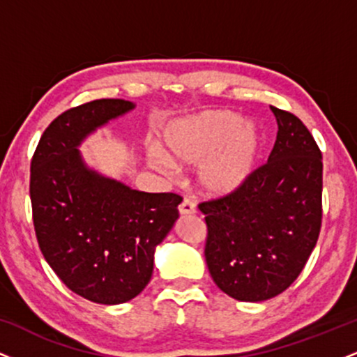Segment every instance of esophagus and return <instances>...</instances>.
<instances>
[{
    "instance_id": "34e87169",
    "label": "esophagus",
    "mask_w": 357,
    "mask_h": 357,
    "mask_svg": "<svg viewBox=\"0 0 357 357\" xmlns=\"http://www.w3.org/2000/svg\"><path fill=\"white\" fill-rule=\"evenodd\" d=\"M179 213H181V215H195V213H196L195 203H192L191 199L184 198L181 204H179Z\"/></svg>"
}]
</instances>
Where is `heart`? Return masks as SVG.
Returning a JSON list of instances; mask_svg holds the SVG:
<instances>
[{"label": "heart", "instance_id": "heart-1", "mask_svg": "<svg viewBox=\"0 0 357 357\" xmlns=\"http://www.w3.org/2000/svg\"><path fill=\"white\" fill-rule=\"evenodd\" d=\"M165 147L176 165H202L198 181L206 195L227 196L238 191L255 171L260 139L238 114L206 110L167 126ZM169 160L158 149L149 154L151 165L161 171L171 169Z\"/></svg>", "mask_w": 357, "mask_h": 357}]
</instances>
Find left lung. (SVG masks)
<instances>
[{
  "mask_svg": "<svg viewBox=\"0 0 357 357\" xmlns=\"http://www.w3.org/2000/svg\"><path fill=\"white\" fill-rule=\"evenodd\" d=\"M272 109L278 132L265 165L238 191L199 203L215 284L243 302L267 301L294 284L322 225V153L297 116Z\"/></svg>",
  "mask_w": 357,
  "mask_h": 357,
  "instance_id": "left-lung-1",
  "label": "left lung"
}]
</instances>
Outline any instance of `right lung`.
Instances as JSON below:
<instances>
[{
  "label": "right lung",
  "instance_id": "add662e5",
  "mask_svg": "<svg viewBox=\"0 0 357 357\" xmlns=\"http://www.w3.org/2000/svg\"><path fill=\"white\" fill-rule=\"evenodd\" d=\"M134 107L99 99L60 114L45 129L30 166L35 235L45 260L72 292L122 304L149 284L154 248L178 220L176 192H144L102 178L77 146L96 127Z\"/></svg>",
  "mask_w": 357,
  "mask_h": 357
}]
</instances>
